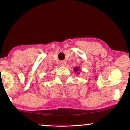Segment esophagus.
Here are the masks:
<instances>
[{"mask_svg": "<svg viewBox=\"0 0 130 130\" xmlns=\"http://www.w3.org/2000/svg\"><path fill=\"white\" fill-rule=\"evenodd\" d=\"M66 61H61L60 62V66L61 67H64L66 66Z\"/></svg>", "mask_w": 130, "mask_h": 130, "instance_id": "1", "label": "esophagus"}]
</instances>
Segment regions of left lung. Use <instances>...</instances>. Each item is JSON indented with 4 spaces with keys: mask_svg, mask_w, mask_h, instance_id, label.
Instances as JSON below:
<instances>
[{
    "mask_svg": "<svg viewBox=\"0 0 130 130\" xmlns=\"http://www.w3.org/2000/svg\"><path fill=\"white\" fill-rule=\"evenodd\" d=\"M73 70L74 72H75L76 73H77V74H80V67H75L73 69Z\"/></svg>",
    "mask_w": 130,
    "mask_h": 130,
    "instance_id": "1",
    "label": "left lung"
}]
</instances>
